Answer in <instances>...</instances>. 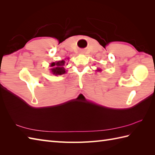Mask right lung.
Here are the masks:
<instances>
[{
  "label": "right lung",
  "mask_w": 155,
  "mask_h": 155,
  "mask_svg": "<svg viewBox=\"0 0 155 155\" xmlns=\"http://www.w3.org/2000/svg\"><path fill=\"white\" fill-rule=\"evenodd\" d=\"M65 61L62 60L61 61H58L56 62H52L51 64V72L52 73L55 75H61L64 74L65 68H64L65 65Z\"/></svg>",
  "instance_id": "add662e5"
}]
</instances>
